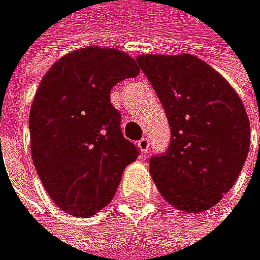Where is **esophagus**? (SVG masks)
<instances>
[{"mask_svg": "<svg viewBox=\"0 0 260 260\" xmlns=\"http://www.w3.org/2000/svg\"><path fill=\"white\" fill-rule=\"evenodd\" d=\"M139 145V150L142 152V155H147L148 153V148H150V141H148V137H142L141 141L137 142Z\"/></svg>", "mask_w": 260, "mask_h": 260, "instance_id": "34e87169", "label": "esophagus"}]
</instances>
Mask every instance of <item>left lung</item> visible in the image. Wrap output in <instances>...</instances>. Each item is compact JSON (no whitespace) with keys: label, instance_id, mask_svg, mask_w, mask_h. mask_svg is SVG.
<instances>
[{"label":"left lung","instance_id":"1","mask_svg":"<svg viewBox=\"0 0 260 260\" xmlns=\"http://www.w3.org/2000/svg\"><path fill=\"white\" fill-rule=\"evenodd\" d=\"M137 63L171 127L168 150L150 158V174L169 205L203 212L232 188L246 161L245 105L225 78L195 55L145 54Z\"/></svg>","mask_w":260,"mask_h":260}]
</instances>
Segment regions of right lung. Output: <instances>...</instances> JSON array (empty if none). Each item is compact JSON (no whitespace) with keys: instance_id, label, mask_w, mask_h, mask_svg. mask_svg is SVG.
I'll list each match as a JSON object with an SVG mask.
<instances>
[{"instance_id":"1","label":"right lung","mask_w":260,"mask_h":260,"mask_svg":"<svg viewBox=\"0 0 260 260\" xmlns=\"http://www.w3.org/2000/svg\"><path fill=\"white\" fill-rule=\"evenodd\" d=\"M137 75L126 52L89 46L63 55L40 83L28 118L33 165L54 203L72 216L110 203L139 156L110 104L112 87Z\"/></svg>"}]
</instances>
